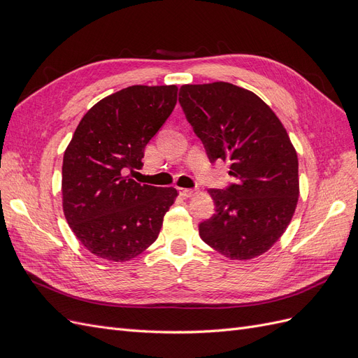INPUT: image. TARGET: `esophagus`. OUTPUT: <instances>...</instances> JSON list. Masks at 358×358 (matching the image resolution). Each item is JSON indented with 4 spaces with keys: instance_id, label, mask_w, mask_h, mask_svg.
I'll list each match as a JSON object with an SVG mask.
<instances>
[{
    "instance_id": "34e87169",
    "label": "esophagus",
    "mask_w": 358,
    "mask_h": 358,
    "mask_svg": "<svg viewBox=\"0 0 358 358\" xmlns=\"http://www.w3.org/2000/svg\"><path fill=\"white\" fill-rule=\"evenodd\" d=\"M179 194L182 197H185V199H191V197H194L197 194V191L196 189H189V188H179Z\"/></svg>"
}]
</instances>
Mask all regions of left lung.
I'll return each mask as SVG.
<instances>
[{
    "label": "left lung",
    "instance_id": "8db88e82",
    "mask_svg": "<svg viewBox=\"0 0 358 358\" xmlns=\"http://www.w3.org/2000/svg\"><path fill=\"white\" fill-rule=\"evenodd\" d=\"M179 103L209 159L230 161L236 178L208 191L215 213L199 225L201 241L230 259L267 252L299 200V159L287 129L258 95L233 83L182 85Z\"/></svg>",
    "mask_w": 358,
    "mask_h": 358
}]
</instances>
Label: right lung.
I'll return each mask as SVG.
<instances>
[{
    "instance_id": "obj_1",
    "label": "right lung",
    "mask_w": 358,
    "mask_h": 358,
    "mask_svg": "<svg viewBox=\"0 0 358 358\" xmlns=\"http://www.w3.org/2000/svg\"><path fill=\"white\" fill-rule=\"evenodd\" d=\"M178 101V86L134 85L85 113L62 159V209L78 241L96 257L128 262L152 245L176 188L140 185L125 173Z\"/></svg>"
}]
</instances>
